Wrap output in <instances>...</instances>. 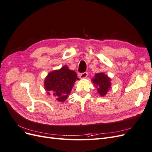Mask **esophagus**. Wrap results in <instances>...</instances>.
I'll return each instance as SVG.
<instances>
[{"instance_id": "esophagus-1", "label": "esophagus", "mask_w": 152, "mask_h": 152, "mask_svg": "<svg viewBox=\"0 0 152 152\" xmlns=\"http://www.w3.org/2000/svg\"><path fill=\"white\" fill-rule=\"evenodd\" d=\"M87 72H83V73H81L79 74V77L81 79H84V78H86L87 77Z\"/></svg>"}]
</instances>
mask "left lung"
<instances>
[{
	"mask_svg": "<svg viewBox=\"0 0 152 152\" xmlns=\"http://www.w3.org/2000/svg\"><path fill=\"white\" fill-rule=\"evenodd\" d=\"M93 82L97 87L98 93L101 96H104L110 88V79L103 73H99L95 75V77L93 79Z\"/></svg>",
	"mask_w": 152,
	"mask_h": 152,
	"instance_id": "left-lung-1",
	"label": "left lung"
}]
</instances>
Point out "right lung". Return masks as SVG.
Wrapping results in <instances>:
<instances>
[{"mask_svg":"<svg viewBox=\"0 0 152 152\" xmlns=\"http://www.w3.org/2000/svg\"><path fill=\"white\" fill-rule=\"evenodd\" d=\"M77 78V73L64 66L60 70L49 73L44 82L48 94H52L59 102H64L70 93Z\"/></svg>","mask_w":152,"mask_h":152,"instance_id":"1","label":"right lung"}]
</instances>
